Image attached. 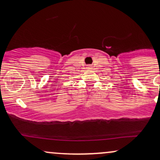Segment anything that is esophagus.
<instances>
[{
	"label": "esophagus",
	"mask_w": 160,
	"mask_h": 160,
	"mask_svg": "<svg viewBox=\"0 0 160 160\" xmlns=\"http://www.w3.org/2000/svg\"><path fill=\"white\" fill-rule=\"evenodd\" d=\"M87 68H88V69H90V68H92V66H91V65H88L87 66V67H86Z\"/></svg>",
	"instance_id": "1"
}]
</instances>
